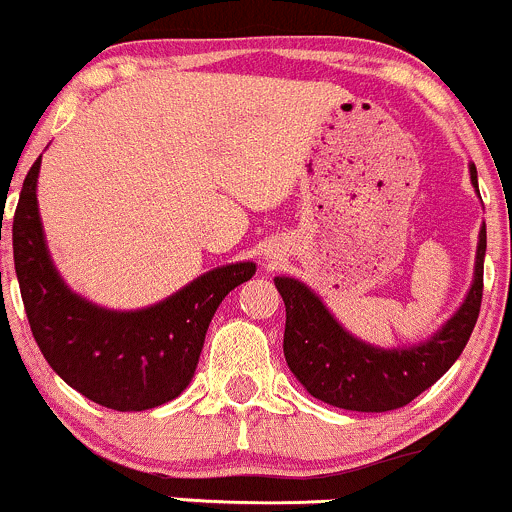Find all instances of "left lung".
Wrapping results in <instances>:
<instances>
[{"mask_svg": "<svg viewBox=\"0 0 512 512\" xmlns=\"http://www.w3.org/2000/svg\"><path fill=\"white\" fill-rule=\"evenodd\" d=\"M471 182L478 192L476 167ZM486 224L481 226L473 283L461 308L429 340L412 347L367 345L347 333L323 300L295 278L278 276V293L286 303L283 352L291 372L315 399L350 412H392L449 372L476 328L483 298Z\"/></svg>", "mask_w": 512, "mask_h": 512, "instance_id": "8db88e82", "label": "left lung"}]
</instances>
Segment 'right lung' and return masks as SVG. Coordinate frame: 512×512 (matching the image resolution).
Listing matches in <instances>:
<instances>
[{
	"instance_id": "add662e5",
	"label": "right lung",
	"mask_w": 512,
	"mask_h": 512,
	"mask_svg": "<svg viewBox=\"0 0 512 512\" xmlns=\"http://www.w3.org/2000/svg\"><path fill=\"white\" fill-rule=\"evenodd\" d=\"M41 157L31 165L14 212L12 241L21 300L46 362L100 407L145 412L192 382L221 300L249 281L256 263H229L142 310H108L63 283L46 249L36 202Z\"/></svg>"
}]
</instances>
